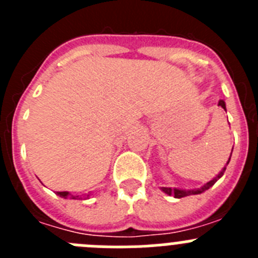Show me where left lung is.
Segmentation results:
<instances>
[{"label":"left lung","instance_id":"1","mask_svg":"<svg viewBox=\"0 0 258 258\" xmlns=\"http://www.w3.org/2000/svg\"><path fill=\"white\" fill-rule=\"evenodd\" d=\"M218 106L222 107L225 111H226V103H225V101H222V99H220V102H218ZM234 149V147H232ZM232 154V151H231ZM231 154H230V157H229V160H227L226 165L229 164L230 159H231ZM226 165L223 166L222 170H221L220 173H218L214 178H212L211 181H208L207 183H204L202 186V187L199 188H190V190H184V188H177V187H160V190L163 191L164 194H166V195H169V197H174L177 198V199H179V198H184V197H190V195H199V194L204 192V191H207L208 188H211L212 186H213L216 182L218 181V179L221 178L223 175V173H225V170H226Z\"/></svg>","mask_w":258,"mask_h":258}]
</instances>
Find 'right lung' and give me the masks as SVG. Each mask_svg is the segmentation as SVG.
I'll return each instance as SVG.
<instances>
[{"label":"right lung","instance_id":"1","mask_svg":"<svg viewBox=\"0 0 258 258\" xmlns=\"http://www.w3.org/2000/svg\"><path fill=\"white\" fill-rule=\"evenodd\" d=\"M90 194L92 192H89V194H86V195H84V199H89ZM56 195L60 198H64V199H67V198H70V199H83V198L79 197V195H72V194L68 192V191H56Z\"/></svg>","mask_w":258,"mask_h":258}]
</instances>
